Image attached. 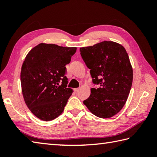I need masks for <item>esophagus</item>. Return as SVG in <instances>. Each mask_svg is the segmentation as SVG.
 I'll use <instances>...</instances> for the list:
<instances>
[{"label": "esophagus", "instance_id": "34e87169", "mask_svg": "<svg viewBox=\"0 0 157 157\" xmlns=\"http://www.w3.org/2000/svg\"><path fill=\"white\" fill-rule=\"evenodd\" d=\"M79 88H75L74 89V92H78L79 91Z\"/></svg>", "mask_w": 157, "mask_h": 157}]
</instances>
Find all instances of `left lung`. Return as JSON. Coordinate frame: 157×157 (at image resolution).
<instances>
[{
    "label": "left lung",
    "mask_w": 157,
    "mask_h": 157,
    "mask_svg": "<svg viewBox=\"0 0 157 157\" xmlns=\"http://www.w3.org/2000/svg\"><path fill=\"white\" fill-rule=\"evenodd\" d=\"M94 84L84 104L93 115L110 118L121 111L128 98L133 69L125 48L113 41H103L79 48Z\"/></svg>",
    "instance_id": "left-lung-1"
}]
</instances>
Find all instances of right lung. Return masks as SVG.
Segmentation results:
<instances>
[{
	"label": "right lung",
	"mask_w": 157,
	"mask_h": 157,
	"mask_svg": "<svg viewBox=\"0 0 157 157\" xmlns=\"http://www.w3.org/2000/svg\"><path fill=\"white\" fill-rule=\"evenodd\" d=\"M76 47L40 43L26 55L21 70L22 94L36 117L51 121L64 111L73 90L67 88L65 65Z\"/></svg>",
	"instance_id": "add662e5"
}]
</instances>
